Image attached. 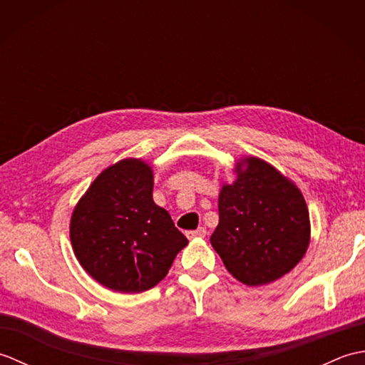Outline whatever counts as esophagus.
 Wrapping results in <instances>:
<instances>
[{
	"label": "esophagus",
	"mask_w": 365,
	"mask_h": 365,
	"mask_svg": "<svg viewBox=\"0 0 365 365\" xmlns=\"http://www.w3.org/2000/svg\"><path fill=\"white\" fill-rule=\"evenodd\" d=\"M205 235H207V229H205V227H199V229H196V230L187 232V237H188L190 240H192V238H202V237H205Z\"/></svg>",
	"instance_id": "34e87169"
}]
</instances>
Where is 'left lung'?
<instances>
[{"label": "left lung", "instance_id": "1", "mask_svg": "<svg viewBox=\"0 0 365 365\" xmlns=\"http://www.w3.org/2000/svg\"><path fill=\"white\" fill-rule=\"evenodd\" d=\"M238 163L237 180L220 192V224L210 237L229 273L246 285H263L289 273L311 238L301 191L268 163Z\"/></svg>", "mask_w": 365, "mask_h": 365}]
</instances>
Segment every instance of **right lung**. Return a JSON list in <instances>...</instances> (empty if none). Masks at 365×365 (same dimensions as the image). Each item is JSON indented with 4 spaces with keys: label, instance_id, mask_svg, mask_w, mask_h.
I'll list each match as a JSON object with an SVG mask.
<instances>
[{
    "label": "right lung",
    "instance_id": "1",
    "mask_svg": "<svg viewBox=\"0 0 365 365\" xmlns=\"http://www.w3.org/2000/svg\"><path fill=\"white\" fill-rule=\"evenodd\" d=\"M152 169L128 158L105 169L75 207L71 240L97 282L139 293L157 285L188 240L153 202Z\"/></svg>",
    "mask_w": 365,
    "mask_h": 365
}]
</instances>
